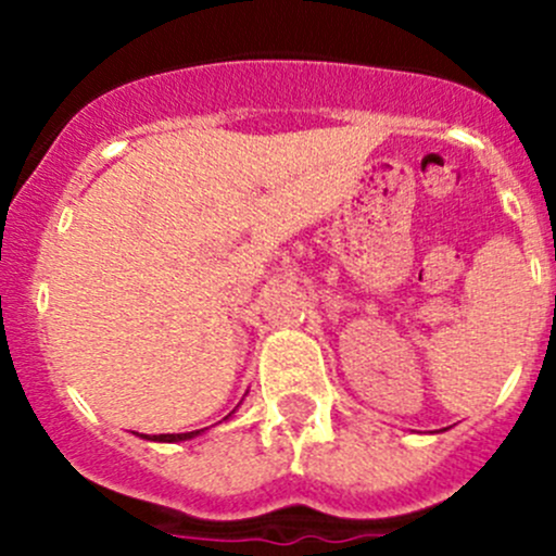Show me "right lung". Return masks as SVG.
<instances>
[{
    "mask_svg": "<svg viewBox=\"0 0 556 556\" xmlns=\"http://www.w3.org/2000/svg\"><path fill=\"white\" fill-rule=\"evenodd\" d=\"M201 430H190V433H161V435H142V439L148 441H166V444H177V441H188V439H195Z\"/></svg>",
    "mask_w": 556,
    "mask_h": 556,
    "instance_id": "right-lung-1",
    "label": "right lung"
}]
</instances>
